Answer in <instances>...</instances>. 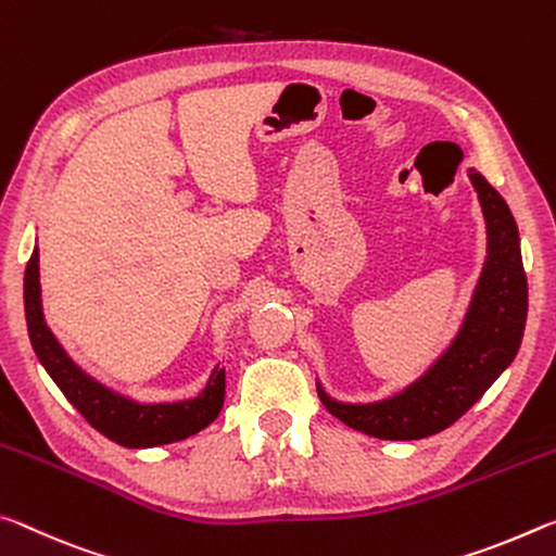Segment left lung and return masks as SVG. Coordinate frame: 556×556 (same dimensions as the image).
I'll return each mask as SVG.
<instances>
[{"label":"left lung","instance_id":"8db88e82","mask_svg":"<svg viewBox=\"0 0 556 556\" xmlns=\"http://www.w3.org/2000/svg\"><path fill=\"white\" fill-rule=\"evenodd\" d=\"M468 177L483 206L488 256L466 320L429 371L394 396L371 404H342L317 384L327 412L354 431L384 441H416L441 433L493 387L520 350L527 320L520 233L495 187L476 169H468Z\"/></svg>","mask_w":556,"mask_h":556}]
</instances>
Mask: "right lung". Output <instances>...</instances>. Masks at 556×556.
I'll return each mask as SVG.
<instances>
[{
  "mask_svg": "<svg viewBox=\"0 0 556 556\" xmlns=\"http://www.w3.org/2000/svg\"><path fill=\"white\" fill-rule=\"evenodd\" d=\"M24 311L29 340L36 357L56 381L63 396L78 408V414L100 431L105 439L125 445V448H152L194 435L214 421L224 406L226 375L214 367L202 394L187 402L172 404H140L117 391L108 389L88 377L73 362L59 340L53 338L41 311V283H39V249H34L24 273Z\"/></svg>",
  "mask_w": 556,
  "mask_h": 556,
  "instance_id": "add662e5",
  "label": "right lung"
}]
</instances>
